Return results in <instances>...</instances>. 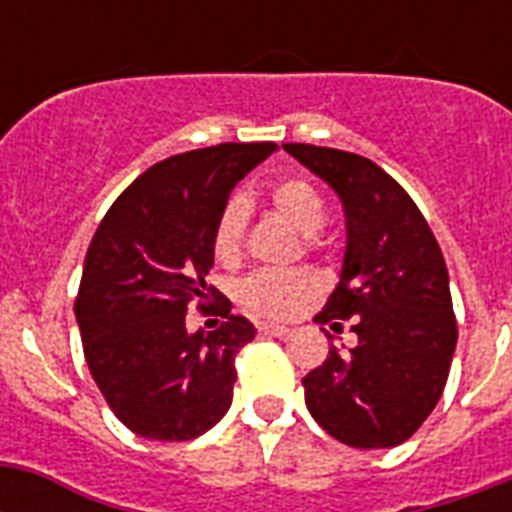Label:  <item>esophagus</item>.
Wrapping results in <instances>:
<instances>
[{"instance_id":"34e87169","label":"esophagus","mask_w":512,"mask_h":512,"mask_svg":"<svg viewBox=\"0 0 512 512\" xmlns=\"http://www.w3.org/2000/svg\"><path fill=\"white\" fill-rule=\"evenodd\" d=\"M257 332L265 337H284V335H289V327H284V324H260V327H257Z\"/></svg>"}]
</instances>
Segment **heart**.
<instances>
[{"label":"heart","instance_id":"heart-1","mask_svg":"<svg viewBox=\"0 0 512 512\" xmlns=\"http://www.w3.org/2000/svg\"><path fill=\"white\" fill-rule=\"evenodd\" d=\"M273 212L295 228L300 236H313L327 223V204L319 188L305 177H281L268 191ZM247 225V207L241 199H231L217 217L212 231V249L220 263H231L241 252ZM319 289L316 276L305 271H260L241 284V303L249 311L268 319H287Z\"/></svg>","mask_w":512,"mask_h":512}]
</instances>
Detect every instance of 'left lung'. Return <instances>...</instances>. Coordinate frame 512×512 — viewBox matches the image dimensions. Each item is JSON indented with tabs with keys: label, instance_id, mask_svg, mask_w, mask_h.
Segmentation results:
<instances>
[{
	"label": "left lung",
	"instance_id": "1",
	"mask_svg": "<svg viewBox=\"0 0 512 512\" xmlns=\"http://www.w3.org/2000/svg\"><path fill=\"white\" fill-rule=\"evenodd\" d=\"M284 151L321 177L345 212L340 281L316 319H353L356 345L332 348L305 374L308 412L356 449L404 444L436 409L457 345L441 247L409 193L374 162L305 143Z\"/></svg>",
	"mask_w": 512,
	"mask_h": 512
}]
</instances>
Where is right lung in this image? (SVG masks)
I'll return each instance as SVG.
<instances>
[{"label": "right lung", "instance_id": "obj_1", "mask_svg": "<svg viewBox=\"0 0 512 512\" xmlns=\"http://www.w3.org/2000/svg\"><path fill=\"white\" fill-rule=\"evenodd\" d=\"M276 143H220L146 170L98 225L74 313L92 380L119 420L151 441H191L231 409L244 316L188 332V305L220 297L207 273L212 231L233 185Z\"/></svg>", "mask_w": 512, "mask_h": 512}]
</instances>
